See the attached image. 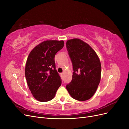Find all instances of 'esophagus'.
<instances>
[{
  "mask_svg": "<svg viewBox=\"0 0 129 129\" xmlns=\"http://www.w3.org/2000/svg\"><path fill=\"white\" fill-rule=\"evenodd\" d=\"M63 75H64V73H60V75H61V77H63Z\"/></svg>",
  "mask_w": 129,
  "mask_h": 129,
  "instance_id": "esophagus-1",
  "label": "esophagus"
}]
</instances>
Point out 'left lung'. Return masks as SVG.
Returning a JSON list of instances; mask_svg holds the SVG:
<instances>
[{"label":"left lung","instance_id":"1","mask_svg":"<svg viewBox=\"0 0 129 129\" xmlns=\"http://www.w3.org/2000/svg\"><path fill=\"white\" fill-rule=\"evenodd\" d=\"M74 72L66 88L73 98L78 101L90 99L98 86L101 73V63L93 48L82 40L74 38L66 43Z\"/></svg>","mask_w":129,"mask_h":129}]
</instances>
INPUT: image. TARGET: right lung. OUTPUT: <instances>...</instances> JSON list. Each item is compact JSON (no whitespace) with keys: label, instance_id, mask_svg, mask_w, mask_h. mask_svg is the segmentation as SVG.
<instances>
[{"label":"right lung","instance_id":"obj_1","mask_svg":"<svg viewBox=\"0 0 129 129\" xmlns=\"http://www.w3.org/2000/svg\"><path fill=\"white\" fill-rule=\"evenodd\" d=\"M63 46V41H44L35 47L28 57L25 78L29 90L38 101L46 102L53 99L61 85L54 57Z\"/></svg>","mask_w":129,"mask_h":129}]
</instances>
